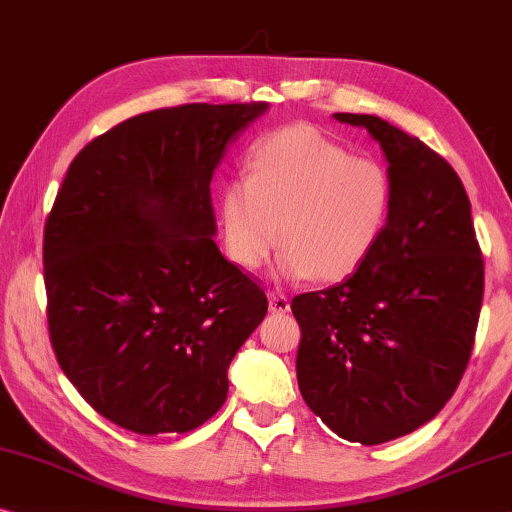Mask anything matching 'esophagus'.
<instances>
[{
  "label": "esophagus",
  "instance_id": "34e87169",
  "mask_svg": "<svg viewBox=\"0 0 512 512\" xmlns=\"http://www.w3.org/2000/svg\"><path fill=\"white\" fill-rule=\"evenodd\" d=\"M269 305H271V312H278V314H285L289 312V298L285 294H275V291H271L269 294Z\"/></svg>",
  "mask_w": 512,
  "mask_h": 512
}]
</instances>
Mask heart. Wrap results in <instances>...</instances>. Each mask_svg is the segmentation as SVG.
I'll return each mask as SVG.
<instances>
[{"mask_svg":"<svg viewBox=\"0 0 512 512\" xmlns=\"http://www.w3.org/2000/svg\"><path fill=\"white\" fill-rule=\"evenodd\" d=\"M394 207L389 170L360 159L310 125L275 129L255 143L246 177L218 193L225 253L246 271L275 266L282 280L342 282L376 253Z\"/></svg>","mask_w":512,"mask_h":512,"instance_id":"b5f03b06","label":"heart"}]
</instances>
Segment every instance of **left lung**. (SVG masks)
I'll use <instances>...</instances> for the list:
<instances>
[{"instance_id": "1", "label": "left lung", "mask_w": 512, "mask_h": 512, "mask_svg": "<svg viewBox=\"0 0 512 512\" xmlns=\"http://www.w3.org/2000/svg\"><path fill=\"white\" fill-rule=\"evenodd\" d=\"M367 129L394 182L376 253L323 291L291 300L305 403L348 442L383 444L431 421L456 392L483 303L472 205L440 154L387 120L335 113Z\"/></svg>"}]
</instances>
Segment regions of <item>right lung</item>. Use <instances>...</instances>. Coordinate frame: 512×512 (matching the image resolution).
I'll return each mask as SVG.
<instances>
[{
  "instance_id": "obj_1",
  "label": "right lung",
  "mask_w": 512,
  "mask_h": 512,
  "mask_svg": "<svg viewBox=\"0 0 512 512\" xmlns=\"http://www.w3.org/2000/svg\"><path fill=\"white\" fill-rule=\"evenodd\" d=\"M269 104H182L125 120L68 168L45 223L50 339L113 424L189 433L269 300L216 246L214 170Z\"/></svg>"
}]
</instances>
